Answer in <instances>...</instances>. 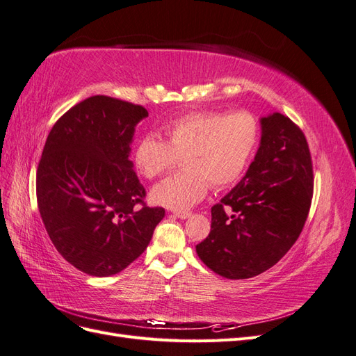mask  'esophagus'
Masks as SVG:
<instances>
[{"label":"esophagus","mask_w":356,"mask_h":356,"mask_svg":"<svg viewBox=\"0 0 356 356\" xmlns=\"http://www.w3.org/2000/svg\"><path fill=\"white\" fill-rule=\"evenodd\" d=\"M175 217H178V218H181V220H186V218H190V217H191V212L178 211V212H175Z\"/></svg>","instance_id":"obj_1"}]
</instances>
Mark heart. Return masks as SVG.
<instances>
[{"label":"heart","mask_w":356,"mask_h":356,"mask_svg":"<svg viewBox=\"0 0 356 356\" xmlns=\"http://www.w3.org/2000/svg\"><path fill=\"white\" fill-rule=\"evenodd\" d=\"M166 141L145 135L135 148V166L148 179L161 178L179 159L184 170L152 191L161 207L187 209L208 187L224 188L238 179L260 143V124L248 111H193L165 124Z\"/></svg>","instance_id":"obj_1"}]
</instances>
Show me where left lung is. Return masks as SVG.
Here are the masks:
<instances>
[{
	"instance_id": "obj_1",
	"label": "left lung",
	"mask_w": 356,
	"mask_h": 356,
	"mask_svg": "<svg viewBox=\"0 0 356 356\" xmlns=\"http://www.w3.org/2000/svg\"><path fill=\"white\" fill-rule=\"evenodd\" d=\"M312 196L314 165L303 131L281 113L263 117L260 148L239 184L212 207L199 258L227 279L266 272L298 239Z\"/></svg>"
}]
</instances>
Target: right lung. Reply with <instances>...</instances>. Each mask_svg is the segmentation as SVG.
Returning <instances> with one entry per match:
<instances>
[{
	"label": "right lung",
	"instance_id": "add662e5",
	"mask_svg": "<svg viewBox=\"0 0 356 356\" xmlns=\"http://www.w3.org/2000/svg\"><path fill=\"white\" fill-rule=\"evenodd\" d=\"M143 105L96 95L51 127L37 168V202L58 252L90 276L122 272L141 255L163 220L149 208L132 161Z\"/></svg>",
	"mask_w": 356,
	"mask_h": 356
}]
</instances>
